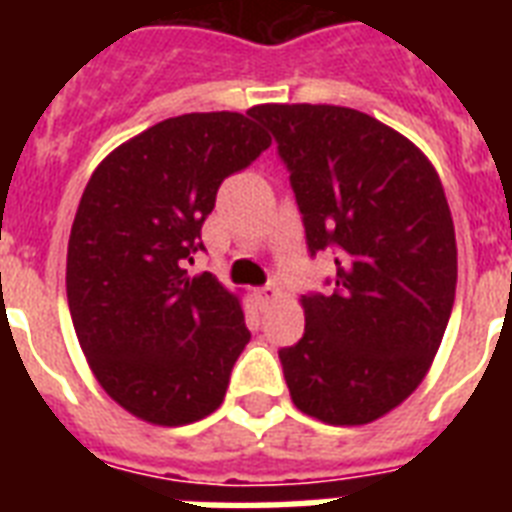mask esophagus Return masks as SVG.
<instances>
[{
    "label": "esophagus",
    "mask_w": 512,
    "mask_h": 512,
    "mask_svg": "<svg viewBox=\"0 0 512 512\" xmlns=\"http://www.w3.org/2000/svg\"><path fill=\"white\" fill-rule=\"evenodd\" d=\"M255 295H257V303H260V308H268V305L279 300V287H276V284H265V287L257 289Z\"/></svg>",
    "instance_id": "esophagus-1"
}]
</instances>
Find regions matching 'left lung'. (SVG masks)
Returning a JSON list of instances; mask_svg holds the SVG:
<instances>
[{
  "label": "left lung",
  "instance_id": "1",
  "mask_svg": "<svg viewBox=\"0 0 512 512\" xmlns=\"http://www.w3.org/2000/svg\"><path fill=\"white\" fill-rule=\"evenodd\" d=\"M308 252L335 255L332 292L303 295L305 335L281 348L289 396L329 425H366L414 393L444 340L457 241L444 185L401 132L356 108L265 103Z\"/></svg>",
  "mask_w": 512,
  "mask_h": 512
}]
</instances>
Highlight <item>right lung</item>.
Listing matches in <instances>:
<instances>
[{
	"label": "right lung",
	"mask_w": 512,
	"mask_h": 512,
	"mask_svg": "<svg viewBox=\"0 0 512 512\" xmlns=\"http://www.w3.org/2000/svg\"><path fill=\"white\" fill-rule=\"evenodd\" d=\"M252 114H183L148 127L92 172L66 260L68 311L108 396L151 425L223 404L249 342L239 297L188 276L225 177L271 146Z\"/></svg>",
	"instance_id": "1"
}]
</instances>
